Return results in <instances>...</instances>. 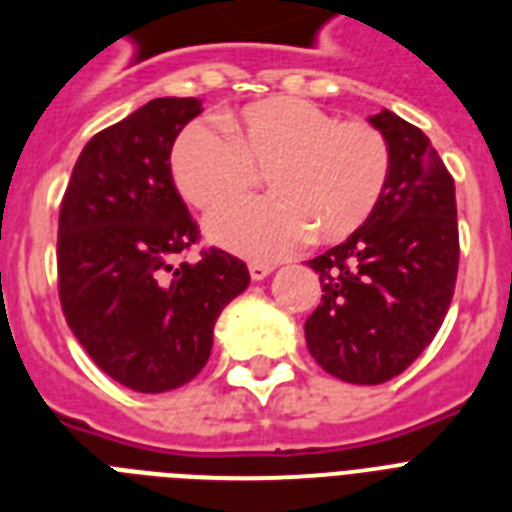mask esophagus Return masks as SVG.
Listing matches in <instances>:
<instances>
[{
	"label": "esophagus",
	"mask_w": 512,
	"mask_h": 512,
	"mask_svg": "<svg viewBox=\"0 0 512 512\" xmlns=\"http://www.w3.org/2000/svg\"><path fill=\"white\" fill-rule=\"evenodd\" d=\"M271 271V263H249V276H252V281H263L265 276H271Z\"/></svg>",
	"instance_id": "obj_1"
}]
</instances>
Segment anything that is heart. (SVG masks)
Masks as SVG:
<instances>
[{"label": "heart", "mask_w": 512, "mask_h": 512, "mask_svg": "<svg viewBox=\"0 0 512 512\" xmlns=\"http://www.w3.org/2000/svg\"><path fill=\"white\" fill-rule=\"evenodd\" d=\"M193 124L172 148V177L193 207L215 212L268 177V199L215 215L209 236L239 255L276 260L308 236L340 241L374 215L390 177V146L374 124L340 122L303 98H271Z\"/></svg>", "instance_id": "heart-1"}]
</instances>
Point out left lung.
Masks as SVG:
<instances>
[{
  "label": "left lung",
  "instance_id": "left-lung-1",
  "mask_svg": "<svg viewBox=\"0 0 512 512\" xmlns=\"http://www.w3.org/2000/svg\"><path fill=\"white\" fill-rule=\"evenodd\" d=\"M369 122L390 146L388 188L356 233L311 260L324 295L305 321L316 364L356 385L393 380L428 348L460 268L454 177L428 135L393 111Z\"/></svg>",
  "mask_w": 512,
  "mask_h": 512
}]
</instances>
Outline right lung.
Instances as JSON below:
<instances>
[{
    "label": "right lung",
    "mask_w": 512,
    "mask_h": 512,
    "mask_svg": "<svg viewBox=\"0 0 512 512\" xmlns=\"http://www.w3.org/2000/svg\"><path fill=\"white\" fill-rule=\"evenodd\" d=\"M196 98H156L84 146L60 201L58 295L95 364L138 393L193 380L212 350L217 316L249 287L247 265L201 249L172 180L175 138Z\"/></svg>",
    "instance_id": "obj_1"
}]
</instances>
